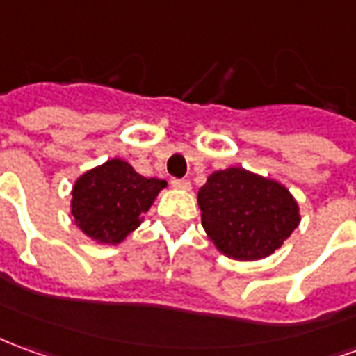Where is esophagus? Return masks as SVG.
<instances>
[{
	"instance_id": "34e87169",
	"label": "esophagus",
	"mask_w": 356,
	"mask_h": 356,
	"mask_svg": "<svg viewBox=\"0 0 356 356\" xmlns=\"http://www.w3.org/2000/svg\"><path fill=\"white\" fill-rule=\"evenodd\" d=\"M171 185L179 188V191H188L191 188V181L188 179H171Z\"/></svg>"
}]
</instances>
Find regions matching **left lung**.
<instances>
[{
    "label": "left lung",
    "mask_w": 356,
    "mask_h": 356,
    "mask_svg": "<svg viewBox=\"0 0 356 356\" xmlns=\"http://www.w3.org/2000/svg\"><path fill=\"white\" fill-rule=\"evenodd\" d=\"M198 206L208 237L235 260L270 256L299 225L289 191L243 168L212 173L198 191Z\"/></svg>",
    "instance_id": "left-lung-1"
}]
</instances>
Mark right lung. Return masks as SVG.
<instances>
[{"instance_id": "right-lung-1", "label": "right lung", "mask_w": 356, "mask_h": 356, "mask_svg": "<svg viewBox=\"0 0 356 356\" xmlns=\"http://www.w3.org/2000/svg\"><path fill=\"white\" fill-rule=\"evenodd\" d=\"M165 181L143 177L127 161L109 160L86 171L74 183L73 216L76 225L100 243H121L140 225Z\"/></svg>"}]
</instances>
